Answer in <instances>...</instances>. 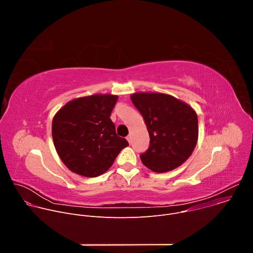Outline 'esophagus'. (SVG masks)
<instances>
[{
    "mask_svg": "<svg viewBox=\"0 0 253 253\" xmlns=\"http://www.w3.org/2000/svg\"><path fill=\"white\" fill-rule=\"evenodd\" d=\"M126 139L128 140V142H129V143H131V136H130V135H128V136L126 137Z\"/></svg>",
    "mask_w": 253,
    "mask_h": 253,
    "instance_id": "obj_1",
    "label": "esophagus"
}]
</instances>
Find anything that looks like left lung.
I'll return each mask as SVG.
<instances>
[{
	"instance_id": "1",
	"label": "left lung",
	"mask_w": 253,
	"mask_h": 253,
	"mask_svg": "<svg viewBox=\"0 0 253 253\" xmlns=\"http://www.w3.org/2000/svg\"><path fill=\"white\" fill-rule=\"evenodd\" d=\"M134 106L142 114L150 146L141 154L142 163L157 173L182 165L192 154L198 140V119L187 103L171 95L138 92L131 95Z\"/></svg>"
}]
</instances>
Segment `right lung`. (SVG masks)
<instances>
[{
    "label": "right lung",
    "instance_id": "obj_1",
    "mask_svg": "<svg viewBox=\"0 0 253 253\" xmlns=\"http://www.w3.org/2000/svg\"><path fill=\"white\" fill-rule=\"evenodd\" d=\"M117 95L95 94L69 101L55 114L52 136L66 167L81 176L97 177L114 163L129 144L116 134L110 119Z\"/></svg>",
    "mask_w": 253,
    "mask_h": 253
}]
</instances>
